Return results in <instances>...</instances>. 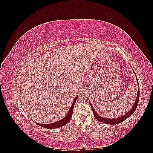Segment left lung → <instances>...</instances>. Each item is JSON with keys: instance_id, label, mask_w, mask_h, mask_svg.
<instances>
[{"instance_id": "8db88e82", "label": "left lung", "mask_w": 153, "mask_h": 153, "mask_svg": "<svg viewBox=\"0 0 153 153\" xmlns=\"http://www.w3.org/2000/svg\"><path fill=\"white\" fill-rule=\"evenodd\" d=\"M137 80L138 81L137 78ZM137 84H138V86H139L138 82H137ZM139 96H140V89H139V87H138L137 96V99L135 100V103H134L131 109L129 110L127 114L123 115V116L120 117L119 118H115V119H108V118H105V117H101V115H100L97 114V112L94 110V108H93V106H92V104L90 102L89 103H90V105H91V107H92V112H93V114L94 115V117L97 120H98V121H101V122H102V123H105V124H119L120 123L123 122V121H124V120H126L127 118H128L129 117H130L131 115L134 112H135V110L137 109V107L138 101H139Z\"/></svg>"}]
</instances>
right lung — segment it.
Wrapping results in <instances>:
<instances>
[{
  "label": "right lung",
  "mask_w": 153,
  "mask_h": 153,
  "mask_svg": "<svg viewBox=\"0 0 153 153\" xmlns=\"http://www.w3.org/2000/svg\"><path fill=\"white\" fill-rule=\"evenodd\" d=\"M77 98H78V96H76L75 98V99H74V101L73 102L72 105L71 106L70 109L69 110L68 113L67 114V115L64 118L61 119V120H59V121H58L57 122H55L54 123H51V124H39V123H36L37 124H38V125H39V126H42L43 128H47V129H55V128H60V127L64 126V125H66L69 122V121H70L71 117H72V114H73V107H74V106H75V104L76 103V100Z\"/></svg>",
  "instance_id": "obj_1"
}]
</instances>
